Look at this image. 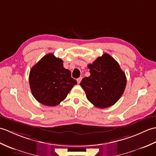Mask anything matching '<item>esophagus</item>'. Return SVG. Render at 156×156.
<instances>
[{
  "label": "esophagus",
  "mask_w": 156,
  "mask_h": 156,
  "mask_svg": "<svg viewBox=\"0 0 156 156\" xmlns=\"http://www.w3.org/2000/svg\"><path fill=\"white\" fill-rule=\"evenodd\" d=\"M82 79V77H80V78H77V82H78V84H80V82H81Z\"/></svg>",
  "instance_id": "34e87169"
}]
</instances>
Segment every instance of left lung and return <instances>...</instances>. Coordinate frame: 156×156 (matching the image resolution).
Instances as JSON below:
<instances>
[{
  "label": "left lung",
  "mask_w": 156,
  "mask_h": 156,
  "mask_svg": "<svg viewBox=\"0 0 156 156\" xmlns=\"http://www.w3.org/2000/svg\"><path fill=\"white\" fill-rule=\"evenodd\" d=\"M88 68L90 75L80 83L88 100L101 108L115 105L123 94L127 83L125 72L118 62L105 53Z\"/></svg>",
  "instance_id": "obj_1"
}]
</instances>
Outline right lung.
Segmentation results:
<instances>
[{
    "label": "right lung",
    "instance_id": "right-lung-1",
    "mask_svg": "<svg viewBox=\"0 0 156 156\" xmlns=\"http://www.w3.org/2000/svg\"><path fill=\"white\" fill-rule=\"evenodd\" d=\"M32 94L39 102L54 107L67 97L77 82L64 68L63 61L53 54L43 57L33 66L29 76Z\"/></svg>",
    "mask_w": 156,
    "mask_h": 156
}]
</instances>
